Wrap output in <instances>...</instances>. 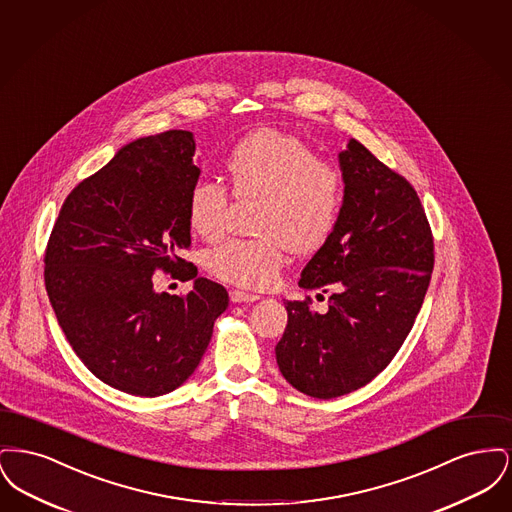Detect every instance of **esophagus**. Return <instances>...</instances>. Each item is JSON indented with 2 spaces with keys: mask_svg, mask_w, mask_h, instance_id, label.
Returning <instances> with one entry per match:
<instances>
[{
  "mask_svg": "<svg viewBox=\"0 0 512 512\" xmlns=\"http://www.w3.org/2000/svg\"><path fill=\"white\" fill-rule=\"evenodd\" d=\"M257 299H259V295H255V293L230 290V301H232V303H253V301H257Z\"/></svg>",
  "mask_w": 512,
  "mask_h": 512,
  "instance_id": "obj_1",
  "label": "esophagus"
}]
</instances>
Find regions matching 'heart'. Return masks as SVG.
I'll list each match as a JSON object with an SVG mask.
<instances>
[{"mask_svg":"<svg viewBox=\"0 0 512 512\" xmlns=\"http://www.w3.org/2000/svg\"><path fill=\"white\" fill-rule=\"evenodd\" d=\"M230 192L238 201H257L255 238H234L211 247L203 267L222 282L261 290L276 282L288 247L309 253L334 232L343 207L340 169L318 159L301 138L265 128L249 134L226 159ZM230 194L215 180H197L188 195V224L207 242L226 230Z\"/></svg>","mask_w":512,"mask_h":512,"instance_id":"heart-1","label":"heart"}]
</instances>
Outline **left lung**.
<instances>
[{
    "label": "left lung",
    "instance_id": "1",
    "mask_svg": "<svg viewBox=\"0 0 512 512\" xmlns=\"http://www.w3.org/2000/svg\"><path fill=\"white\" fill-rule=\"evenodd\" d=\"M340 167V219L299 280L328 293V309L315 311L309 295L288 301L276 345L282 376L317 399L359 390L390 365L434 270V236L413 184L357 140L341 151Z\"/></svg>",
    "mask_w": 512,
    "mask_h": 512
}]
</instances>
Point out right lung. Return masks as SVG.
Here are the masks:
<instances>
[{"label":"right lung","instance_id":"right-lung-1","mask_svg":"<svg viewBox=\"0 0 512 512\" xmlns=\"http://www.w3.org/2000/svg\"><path fill=\"white\" fill-rule=\"evenodd\" d=\"M194 134L140 138L67 195L49 234L44 280L78 359L115 390L157 397L199 365L228 292L180 257L190 249L188 195L199 178ZM157 269L186 296L157 294Z\"/></svg>","mask_w":512,"mask_h":512}]
</instances>
